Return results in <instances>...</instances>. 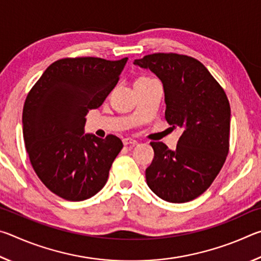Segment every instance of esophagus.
Instances as JSON below:
<instances>
[{
    "instance_id": "34e87169",
    "label": "esophagus",
    "mask_w": 261,
    "mask_h": 261,
    "mask_svg": "<svg viewBox=\"0 0 261 261\" xmlns=\"http://www.w3.org/2000/svg\"><path fill=\"white\" fill-rule=\"evenodd\" d=\"M123 144H124L125 146H126V145H137V144H138V141L132 139V138H124V139H123Z\"/></svg>"
}]
</instances>
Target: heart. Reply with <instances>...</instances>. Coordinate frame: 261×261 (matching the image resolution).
Instances as JSON below:
<instances>
[{
	"mask_svg": "<svg viewBox=\"0 0 261 261\" xmlns=\"http://www.w3.org/2000/svg\"><path fill=\"white\" fill-rule=\"evenodd\" d=\"M149 78H140V79H138V81H148Z\"/></svg>",
	"mask_w": 261,
	"mask_h": 261,
	"instance_id": "1",
	"label": "heart"
}]
</instances>
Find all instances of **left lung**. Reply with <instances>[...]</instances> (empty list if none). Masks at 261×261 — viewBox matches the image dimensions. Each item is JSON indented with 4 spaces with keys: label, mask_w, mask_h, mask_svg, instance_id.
<instances>
[{
    "label": "left lung",
    "mask_w": 261,
    "mask_h": 261,
    "mask_svg": "<svg viewBox=\"0 0 261 261\" xmlns=\"http://www.w3.org/2000/svg\"><path fill=\"white\" fill-rule=\"evenodd\" d=\"M134 64L151 70L162 82L166 120L183 129L175 151L161 141L151 143L154 159L146 169L148 188L166 201L192 200L211 187L228 155L227 95L193 57L158 53L135 60Z\"/></svg>",
    "instance_id": "left-lung-1"
}]
</instances>
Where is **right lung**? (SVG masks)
Masks as SVG:
<instances>
[{"instance_id": "right-lung-1", "label": "right lung", "mask_w": 261, "mask_h": 261, "mask_svg": "<svg viewBox=\"0 0 261 261\" xmlns=\"http://www.w3.org/2000/svg\"><path fill=\"white\" fill-rule=\"evenodd\" d=\"M127 62L99 57L62 59L46 69L23 108V136L31 165L53 193L71 201L88 199L107 183L123 144L86 134L85 116L116 86Z\"/></svg>"}]
</instances>
